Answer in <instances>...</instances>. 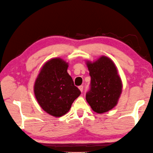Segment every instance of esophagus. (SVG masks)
<instances>
[{
  "mask_svg": "<svg viewBox=\"0 0 153 153\" xmlns=\"http://www.w3.org/2000/svg\"><path fill=\"white\" fill-rule=\"evenodd\" d=\"M79 89H80V91H81L82 92V91H83V86H82V85L79 86Z\"/></svg>",
  "mask_w": 153,
  "mask_h": 153,
  "instance_id": "esophagus-1",
  "label": "esophagus"
}]
</instances>
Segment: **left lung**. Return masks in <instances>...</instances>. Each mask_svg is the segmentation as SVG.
Masks as SVG:
<instances>
[{
  "label": "left lung",
  "instance_id": "8db88e82",
  "mask_svg": "<svg viewBox=\"0 0 153 153\" xmlns=\"http://www.w3.org/2000/svg\"><path fill=\"white\" fill-rule=\"evenodd\" d=\"M91 76L86 100L94 112L104 113L116 106L122 92V82L112 60L102 56L93 62H87Z\"/></svg>",
  "mask_w": 153,
  "mask_h": 153
}]
</instances>
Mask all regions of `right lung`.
Here are the masks:
<instances>
[{
  "mask_svg": "<svg viewBox=\"0 0 153 153\" xmlns=\"http://www.w3.org/2000/svg\"><path fill=\"white\" fill-rule=\"evenodd\" d=\"M68 67V63L60 58L49 60L42 67L34 86L35 97L40 106L56 117L67 113L81 94L67 72Z\"/></svg>",
  "mask_w": 153,
  "mask_h": 153,
  "instance_id": "right-lung-1",
  "label": "right lung"
}]
</instances>
